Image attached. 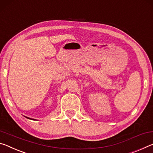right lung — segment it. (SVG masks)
I'll list each match as a JSON object with an SVG mask.
<instances>
[{"mask_svg": "<svg viewBox=\"0 0 153 153\" xmlns=\"http://www.w3.org/2000/svg\"><path fill=\"white\" fill-rule=\"evenodd\" d=\"M26 118H27V119H30V118H29V117H26ZM32 120H34V119H32Z\"/></svg>", "mask_w": 153, "mask_h": 153, "instance_id": "obj_1", "label": "right lung"}]
</instances>
